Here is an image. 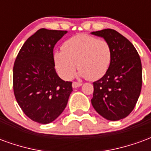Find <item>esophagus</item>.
Returning <instances> with one entry per match:
<instances>
[{
  "instance_id": "esophagus-1",
  "label": "esophagus",
  "mask_w": 151,
  "mask_h": 151,
  "mask_svg": "<svg viewBox=\"0 0 151 151\" xmlns=\"http://www.w3.org/2000/svg\"><path fill=\"white\" fill-rule=\"evenodd\" d=\"M82 84L81 82H73V88H77V87H79V86H81Z\"/></svg>"
}]
</instances>
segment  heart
Here are the masks:
<instances>
[{"label":"heart","mask_w":151,"mask_h":151,"mask_svg":"<svg viewBox=\"0 0 151 151\" xmlns=\"http://www.w3.org/2000/svg\"><path fill=\"white\" fill-rule=\"evenodd\" d=\"M111 56V46L107 41L79 34L63 43L62 51L54 54V61L63 78L68 80L72 78L77 64L80 75L95 81L101 78L108 72Z\"/></svg>","instance_id":"obj_1"}]
</instances>
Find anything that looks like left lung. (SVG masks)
<instances>
[{"instance_id":"left-lung-1","label":"left lung","mask_w":151,"mask_h":151,"mask_svg":"<svg viewBox=\"0 0 151 151\" xmlns=\"http://www.w3.org/2000/svg\"><path fill=\"white\" fill-rule=\"evenodd\" d=\"M111 46L112 56L108 72L93 82L92 106L108 120L128 116L139 98L142 84L141 59L132 43L112 29L94 31Z\"/></svg>"}]
</instances>
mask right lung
Here are the masks:
<instances>
[{"mask_svg":"<svg viewBox=\"0 0 151 151\" xmlns=\"http://www.w3.org/2000/svg\"><path fill=\"white\" fill-rule=\"evenodd\" d=\"M66 31L40 29L24 43L14 65L13 87L22 111L40 124L52 122L65 108L73 91L55 69L53 48Z\"/></svg>","mask_w":151,"mask_h":151,"instance_id":"obj_1","label":"right lung"}]
</instances>
